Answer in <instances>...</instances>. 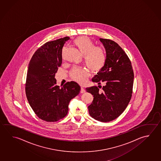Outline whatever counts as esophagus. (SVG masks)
<instances>
[{"mask_svg":"<svg viewBox=\"0 0 161 161\" xmlns=\"http://www.w3.org/2000/svg\"><path fill=\"white\" fill-rule=\"evenodd\" d=\"M80 93H85V90L84 87H81V90H80Z\"/></svg>","mask_w":161,"mask_h":161,"instance_id":"esophagus-1","label":"esophagus"}]
</instances>
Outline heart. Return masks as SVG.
Wrapping results in <instances>:
<instances>
[{
	"label": "heart",
	"mask_w": 161,
	"mask_h": 161,
	"mask_svg": "<svg viewBox=\"0 0 161 161\" xmlns=\"http://www.w3.org/2000/svg\"><path fill=\"white\" fill-rule=\"evenodd\" d=\"M74 44L84 55L85 64L91 71L96 73L101 70L107 58L104 48L96 46L93 41L86 36L77 38L74 40ZM88 76L89 72L87 69L82 67H74L70 72L71 78L81 84L86 82Z\"/></svg>",
	"instance_id": "1"
}]
</instances>
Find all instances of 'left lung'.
Listing matches in <instances>:
<instances>
[{"instance_id":"8db88e82","label":"left lung","mask_w":161,"mask_h":161,"mask_svg":"<svg viewBox=\"0 0 161 161\" xmlns=\"http://www.w3.org/2000/svg\"><path fill=\"white\" fill-rule=\"evenodd\" d=\"M106 49L107 58L104 67L92 81L104 85L102 91L96 86L86 88L93 95L88 106L90 115L102 122L115 119L123 113L132 97L134 74L130 60L125 51L112 40L100 38Z\"/></svg>"}]
</instances>
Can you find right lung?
<instances>
[{"label": "right lung", "instance_id": "add662e5", "mask_svg": "<svg viewBox=\"0 0 161 161\" xmlns=\"http://www.w3.org/2000/svg\"><path fill=\"white\" fill-rule=\"evenodd\" d=\"M69 39L65 37L45 43L34 53L29 62L25 84L29 103L39 118L55 122L67 115L68 104L81 90L75 81L62 87L55 78L62 63V48Z\"/></svg>", "mask_w": 161, "mask_h": 161}]
</instances>
